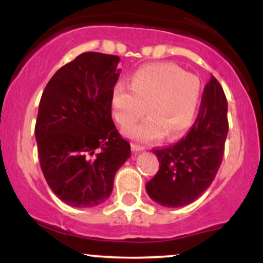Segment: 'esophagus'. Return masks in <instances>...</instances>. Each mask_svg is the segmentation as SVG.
<instances>
[{"label": "esophagus", "mask_w": 263, "mask_h": 263, "mask_svg": "<svg viewBox=\"0 0 263 263\" xmlns=\"http://www.w3.org/2000/svg\"><path fill=\"white\" fill-rule=\"evenodd\" d=\"M131 147H132V151H134V152H140V151L144 149L143 146H140V144H136V143L131 144Z\"/></svg>", "instance_id": "esophagus-1"}]
</instances>
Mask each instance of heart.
I'll return each instance as SVG.
<instances>
[{
	"mask_svg": "<svg viewBox=\"0 0 263 263\" xmlns=\"http://www.w3.org/2000/svg\"><path fill=\"white\" fill-rule=\"evenodd\" d=\"M131 87H114L111 108L115 121L127 129L143 117L148 119L128 129L138 142H149L163 135L173 140L189 127L200 98V81L173 64H151L131 75Z\"/></svg>",
	"mask_w": 263,
	"mask_h": 263,
	"instance_id": "1",
	"label": "heart"
}]
</instances>
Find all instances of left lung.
I'll use <instances>...</instances> for the list:
<instances>
[{"label":"left lung","instance_id":"8db88e82","mask_svg":"<svg viewBox=\"0 0 263 263\" xmlns=\"http://www.w3.org/2000/svg\"><path fill=\"white\" fill-rule=\"evenodd\" d=\"M228 131V101L219 81L211 75L188 135L176 144L152 149L159 170L146 184L149 198L163 206L178 208L200 197L218 173Z\"/></svg>","mask_w":263,"mask_h":263}]
</instances>
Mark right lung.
Masks as SVG:
<instances>
[{
  "label": "right lung",
  "instance_id": "add662e5",
  "mask_svg": "<svg viewBox=\"0 0 263 263\" xmlns=\"http://www.w3.org/2000/svg\"><path fill=\"white\" fill-rule=\"evenodd\" d=\"M119 62L110 54H80L42 93L35 122L39 163L54 194L70 206L104 203L115 174L131 156L111 116Z\"/></svg>",
  "mask_w": 263,
  "mask_h": 263
}]
</instances>
